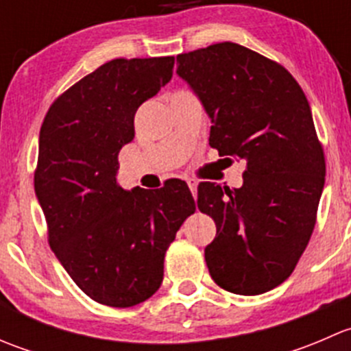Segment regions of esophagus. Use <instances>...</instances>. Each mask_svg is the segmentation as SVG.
I'll use <instances>...</instances> for the list:
<instances>
[{"mask_svg":"<svg viewBox=\"0 0 351 351\" xmlns=\"http://www.w3.org/2000/svg\"><path fill=\"white\" fill-rule=\"evenodd\" d=\"M186 183H189V189H190V192L193 193V197L197 198V186H198V182L197 180H193V178H189L186 180Z\"/></svg>","mask_w":351,"mask_h":351,"instance_id":"1","label":"esophagus"}]
</instances>
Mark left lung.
Segmentation results:
<instances>
[{"label": "left lung", "mask_w": 351, "mask_h": 351, "mask_svg": "<svg viewBox=\"0 0 351 351\" xmlns=\"http://www.w3.org/2000/svg\"><path fill=\"white\" fill-rule=\"evenodd\" d=\"M176 62L212 120L208 144L246 162L241 189L198 185V210L217 228L205 247L208 274L228 292H268L302 256L323 193L326 161L309 101L284 66L232 42Z\"/></svg>", "instance_id": "left-lung-1"}]
</instances>
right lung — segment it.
<instances>
[{
    "label": "right lung",
    "instance_id": "obj_1",
    "mask_svg": "<svg viewBox=\"0 0 351 351\" xmlns=\"http://www.w3.org/2000/svg\"><path fill=\"white\" fill-rule=\"evenodd\" d=\"M173 66V56L105 62L66 90L42 123L34 185L49 244L74 284L110 307H132L159 289L166 250L195 212L182 180L132 192L117 183L134 115Z\"/></svg>",
    "mask_w": 351,
    "mask_h": 351
}]
</instances>
